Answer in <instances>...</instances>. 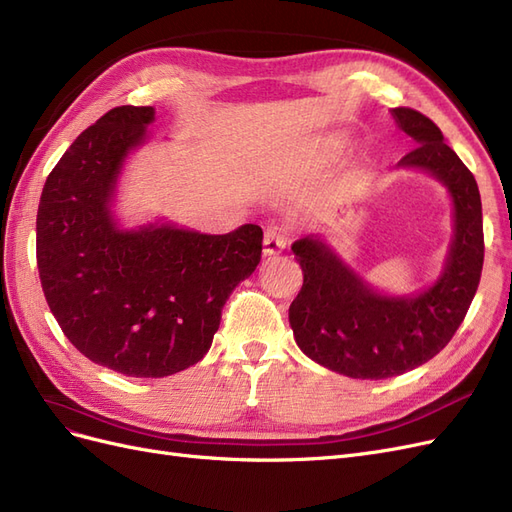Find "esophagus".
I'll use <instances>...</instances> for the list:
<instances>
[{"label":"esophagus","mask_w":512,"mask_h":512,"mask_svg":"<svg viewBox=\"0 0 512 512\" xmlns=\"http://www.w3.org/2000/svg\"><path fill=\"white\" fill-rule=\"evenodd\" d=\"M262 245H265V256H275V254H280V252L286 250L288 237L284 235L282 230L269 228V230L265 232V241H262Z\"/></svg>","instance_id":"1"}]
</instances>
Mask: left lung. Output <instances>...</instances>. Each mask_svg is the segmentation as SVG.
<instances>
[{"instance_id":"obj_1","label":"left lung","mask_w":512,"mask_h":512,"mask_svg":"<svg viewBox=\"0 0 512 512\" xmlns=\"http://www.w3.org/2000/svg\"><path fill=\"white\" fill-rule=\"evenodd\" d=\"M391 113L418 143L397 166L427 170L453 198L455 237L438 282L414 297H386L318 237L292 245L303 269V288L288 312L294 339L312 361L361 380L404 374L451 342L468 314L485 258L483 207L474 175L429 117L406 106Z\"/></svg>"}]
</instances>
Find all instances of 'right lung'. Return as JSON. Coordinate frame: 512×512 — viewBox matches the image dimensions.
<instances>
[{"label":"right lung","mask_w":512,"mask_h":512,"mask_svg":"<svg viewBox=\"0 0 512 512\" xmlns=\"http://www.w3.org/2000/svg\"><path fill=\"white\" fill-rule=\"evenodd\" d=\"M153 115V106H117L81 132L46 177L36 220L40 282L61 331L89 361L132 378L203 359L226 299L262 254L256 224L228 235L119 228L117 177Z\"/></svg>","instance_id":"obj_1"}]
</instances>
